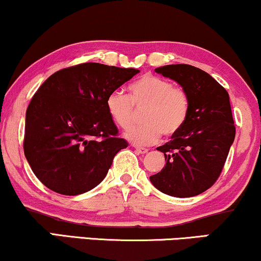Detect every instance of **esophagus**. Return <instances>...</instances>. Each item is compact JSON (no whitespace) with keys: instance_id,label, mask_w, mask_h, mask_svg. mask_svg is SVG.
Listing matches in <instances>:
<instances>
[{"instance_id":"obj_1","label":"esophagus","mask_w":261,"mask_h":261,"mask_svg":"<svg viewBox=\"0 0 261 261\" xmlns=\"http://www.w3.org/2000/svg\"><path fill=\"white\" fill-rule=\"evenodd\" d=\"M135 151H137L138 153H140V154H145V153H147V152H148L147 148H144V147H135Z\"/></svg>"}]
</instances>
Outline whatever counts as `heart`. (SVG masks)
<instances>
[{
	"label": "heart",
	"instance_id": "1",
	"mask_svg": "<svg viewBox=\"0 0 261 261\" xmlns=\"http://www.w3.org/2000/svg\"><path fill=\"white\" fill-rule=\"evenodd\" d=\"M129 97L114 91L107 99V108L113 121L122 129L132 126L135 107L143 113L140 126L132 127L124 134L135 145L146 146L157 143L162 133L175 135L184 127L189 114V97L171 81L154 75H144L129 86Z\"/></svg>",
	"mask_w": 261,
	"mask_h": 261
}]
</instances>
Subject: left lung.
<instances>
[{
  "label": "left lung",
  "mask_w": 261,
  "mask_h": 261,
  "mask_svg": "<svg viewBox=\"0 0 261 261\" xmlns=\"http://www.w3.org/2000/svg\"><path fill=\"white\" fill-rule=\"evenodd\" d=\"M154 70L187 92L189 114L180 132L157 147L164 153L165 165L150 181L171 197H194L217 181L234 143L229 94L210 74L189 64H168Z\"/></svg>",
  "instance_id": "8db88e82"
}]
</instances>
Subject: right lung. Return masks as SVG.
<instances>
[{"mask_svg": "<svg viewBox=\"0 0 261 261\" xmlns=\"http://www.w3.org/2000/svg\"><path fill=\"white\" fill-rule=\"evenodd\" d=\"M139 72L87 62L44 81L26 110L23 152L45 187L77 195L104 180L115 154L128 146L117 137L107 99Z\"/></svg>", "mask_w": 261, "mask_h": 261, "instance_id": "add662e5", "label": "right lung"}]
</instances>
